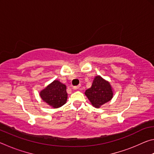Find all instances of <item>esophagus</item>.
Instances as JSON below:
<instances>
[{
    "label": "esophagus",
    "instance_id": "obj_1",
    "mask_svg": "<svg viewBox=\"0 0 154 154\" xmlns=\"http://www.w3.org/2000/svg\"><path fill=\"white\" fill-rule=\"evenodd\" d=\"M73 89L75 90H80V89H81V88H80V85H77V86H74V87H73Z\"/></svg>",
    "mask_w": 154,
    "mask_h": 154
}]
</instances>
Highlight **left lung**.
Masks as SVG:
<instances>
[{"mask_svg": "<svg viewBox=\"0 0 154 154\" xmlns=\"http://www.w3.org/2000/svg\"><path fill=\"white\" fill-rule=\"evenodd\" d=\"M85 94L94 106L99 108L111 100L113 97V91L110 83L97 76L94 79L92 87L85 90Z\"/></svg>", "mask_w": 154, "mask_h": 154, "instance_id": "1", "label": "left lung"}]
</instances>
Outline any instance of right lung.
<instances>
[{"label": "right lung", "instance_id": "add662e5", "mask_svg": "<svg viewBox=\"0 0 154 154\" xmlns=\"http://www.w3.org/2000/svg\"><path fill=\"white\" fill-rule=\"evenodd\" d=\"M66 85L55 80L40 92L41 98L52 107L58 108L67 100Z\"/></svg>", "mask_w": 154, "mask_h": 154}]
</instances>
